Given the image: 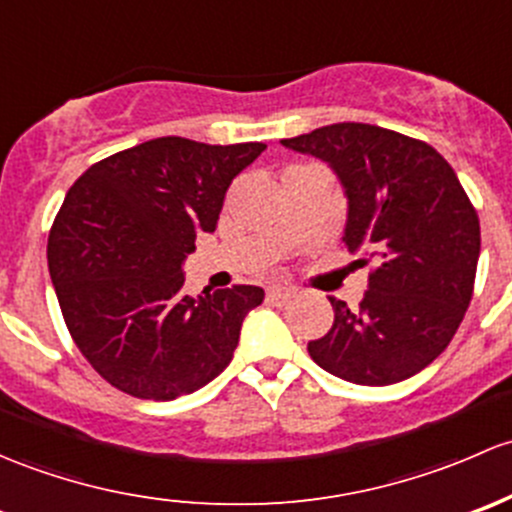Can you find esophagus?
<instances>
[{"mask_svg":"<svg viewBox=\"0 0 512 512\" xmlns=\"http://www.w3.org/2000/svg\"><path fill=\"white\" fill-rule=\"evenodd\" d=\"M293 293V288H271V291H268V300L276 305H283L293 298Z\"/></svg>","mask_w":512,"mask_h":512,"instance_id":"1","label":"esophagus"}]
</instances>
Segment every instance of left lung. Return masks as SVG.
Instances as JSON below:
<instances>
[{"instance_id":"left-lung-1","label":"left lung","mask_w":512,"mask_h":512,"mask_svg":"<svg viewBox=\"0 0 512 512\" xmlns=\"http://www.w3.org/2000/svg\"><path fill=\"white\" fill-rule=\"evenodd\" d=\"M333 167L347 197V251L372 263L357 308L330 298L335 323L308 342L315 365L367 387L402 382L456 335L476 281L481 224L449 162L426 142L367 123L281 140Z\"/></svg>"}]
</instances>
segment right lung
Returning a JSON list of instances; mask_svg holds the SVG:
<instances>
[{"label": "right lung", "mask_w": 512, "mask_h": 512, "mask_svg": "<svg viewBox=\"0 0 512 512\" xmlns=\"http://www.w3.org/2000/svg\"><path fill=\"white\" fill-rule=\"evenodd\" d=\"M263 142L155 138L88 167L49 234V273L78 350L105 382L170 402L212 382L234 357L263 288L184 295V261L212 234L231 179Z\"/></svg>", "instance_id": "obj_1"}]
</instances>
